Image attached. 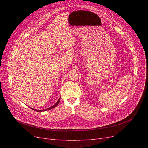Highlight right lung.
Instances as JSON below:
<instances>
[{
    "label": "right lung",
    "instance_id": "1",
    "mask_svg": "<svg viewBox=\"0 0 148 148\" xmlns=\"http://www.w3.org/2000/svg\"><path fill=\"white\" fill-rule=\"evenodd\" d=\"M60 97L59 98L58 101L56 102V103L55 104L53 105V106H51V107H49V108H46V109H43V110H37V109H35V108H32V110H35V111H36V112H43V111H46V110H50V109H51V108H54V107H55L56 106H57L59 104V101H60Z\"/></svg>",
    "mask_w": 148,
    "mask_h": 148
}]
</instances>
